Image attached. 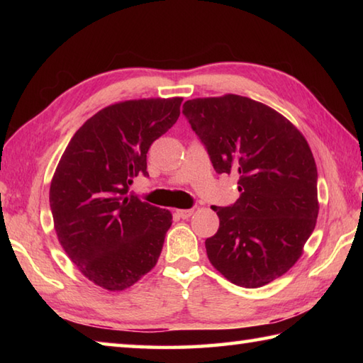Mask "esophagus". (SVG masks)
Instances as JSON below:
<instances>
[{"label":"esophagus","mask_w":363,"mask_h":363,"mask_svg":"<svg viewBox=\"0 0 363 363\" xmlns=\"http://www.w3.org/2000/svg\"><path fill=\"white\" fill-rule=\"evenodd\" d=\"M176 215L182 220H189L191 215H194V209H177Z\"/></svg>","instance_id":"34e87169"}]
</instances>
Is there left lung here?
Segmentation results:
<instances>
[{
    "label": "left lung",
    "instance_id": "obj_1",
    "mask_svg": "<svg viewBox=\"0 0 363 363\" xmlns=\"http://www.w3.org/2000/svg\"><path fill=\"white\" fill-rule=\"evenodd\" d=\"M217 173L237 174L240 198L212 206L217 234L206 240L213 268L257 289L296 264L320 211L317 165L304 135L272 107L240 95L189 99L182 106Z\"/></svg>",
    "mask_w": 363,
    "mask_h": 363
}]
</instances>
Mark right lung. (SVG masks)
Here are the masks:
<instances>
[{"mask_svg": "<svg viewBox=\"0 0 363 363\" xmlns=\"http://www.w3.org/2000/svg\"><path fill=\"white\" fill-rule=\"evenodd\" d=\"M181 96L115 103L76 130L56 167L50 206L57 240L98 287L129 289L157 264L173 215L128 194L146 152L181 113Z\"/></svg>", "mask_w": 363, "mask_h": 363, "instance_id": "obj_1", "label": "right lung"}]
</instances>
